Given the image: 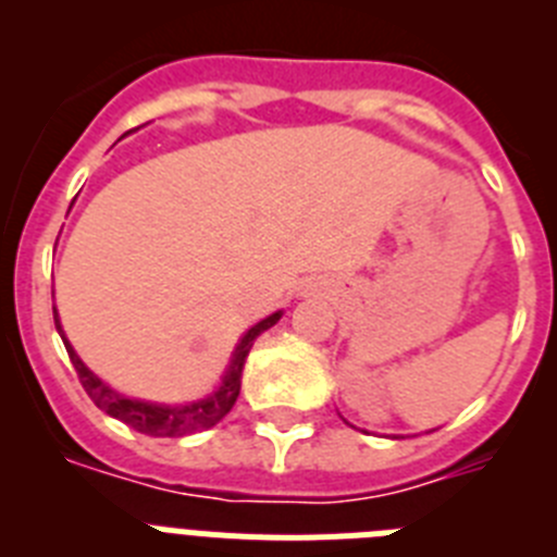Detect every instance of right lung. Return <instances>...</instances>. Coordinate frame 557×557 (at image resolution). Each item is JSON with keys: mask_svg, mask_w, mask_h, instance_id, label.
<instances>
[{"mask_svg": "<svg viewBox=\"0 0 557 557\" xmlns=\"http://www.w3.org/2000/svg\"><path fill=\"white\" fill-rule=\"evenodd\" d=\"M52 312H55L58 334H61L63 346H66L69 351V359H72V366H75L77 376H81V385L86 387L88 398H91L100 410H106L111 418H120L122 424L133 426L136 432L150 437H181V435H191V432L211 430L214 424H220V421L231 412V407H234L236 396H239V387H243V368L250 348H253V339L262 332H268L270 326H275V323L282 321V314H284L282 309L268 314L264 321L250 326L248 332L239 337V343H236L234 354H231L228 368H225L223 382L218 385V391H211L209 396L203 398H195V401H186V405H159V401L131 398L125 396V393L113 391L106 379L97 376V373L91 371L81 357H77V351L72 348L66 334H63L58 309H52Z\"/></svg>", "mask_w": 557, "mask_h": 557, "instance_id": "obj_1", "label": "right lung"}]
</instances>
